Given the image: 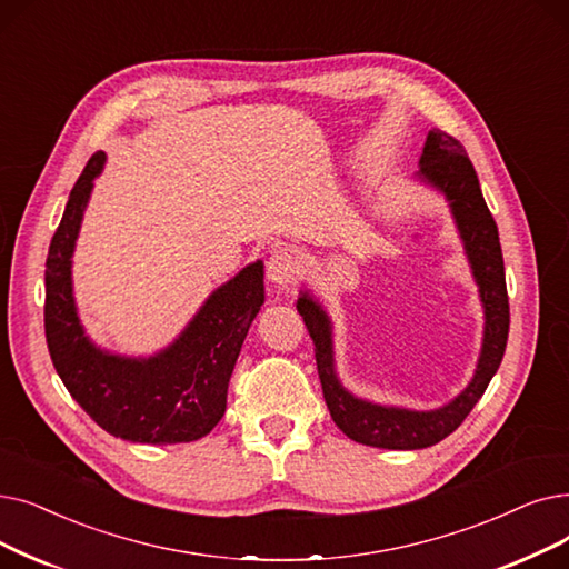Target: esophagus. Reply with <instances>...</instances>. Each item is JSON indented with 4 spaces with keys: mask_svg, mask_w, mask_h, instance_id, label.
Wrapping results in <instances>:
<instances>
[{
    "mask_svg": "<svg viewBox=\"0 0 569 569\" xmlns=\"http://www.w3.org/2000/svg\"><path fill=\"white\" fill-rule=\"evenodd\" d=\"M300 274V267L295 262V258L288 253V249L283 246H277V249H271L269 260H267V279L277 286H290L295 283Z\"/></svg>",
    "mask_w": 569,
    "mask_h": 569,
    "instance_id": "34e87169",
    "label": "esophagus"
}]
</instances>
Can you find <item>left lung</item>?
Here are the masks:
<instances>
[{
  "label": "left lung",
  "mask_w": 569,
  "mask_h": 569,
  "mask_svg": "<svg viewBox=\"0 0 569 569\" xmlns=\"http://www.w3.org/2000/svg\"><path fill=\"white\" fill-rule=\"evenodd\" d=\"M418 164H421V169H418L416 177L447 197L483 305V343L477 372L469 386L449 405L432 411L383 407L356 398L337 379L332 323L326 309L305 290L298 300V311L305 318V326L316 346L318 379L323 386V398L332 421L346 437L377 449L413 451L432 447V443L449 437L465 421L467 413L475 409L492 375L498 372L509 335V298L500 234L496 220H492L486 207L477 171L469 162L462 143L447 132L430 130Z\"/></svg>",
  "instance_id": "1"
}]
</instances>
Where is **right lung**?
<instances>
[{
    "instance_id": "right-lung-1",
    "label": "right lung",
    "mask_w": 569,
    "mask_h": 569,
    "mask_svg": "<svg viewBox=\"0 0 569 569\" xmlns=\"http://www.w3.org/2000/svg\"><path fill=\"white\" fill-rule=\"evenodd\" d=\"M107 156L94 153L69 192L46 258L43 326L62 383L92 421L134 443H186L209 435L228 405L241 343L264 302V267L253 262L216 288L167 349L128 358L94 346L71 295V256L94 177Z\"/></svg>"
}]
</instances>
